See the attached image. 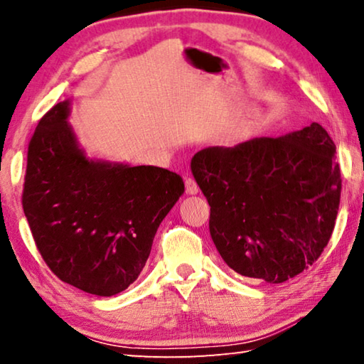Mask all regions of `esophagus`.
Instances as JSON below:
<instances>
[{
    "instance_id": "34e87169",
    "label": "esophagus",
    "mask_w": 364,
    "mask_h": 364,
    "mask_svg": "<svg viewBox=\"0 0 364 364\" xmlns=\"http://www.w3.org/2000/svg\"><path fill=\"white\" fill-rule=\"evenodd\" d=\"M184 186H186V193L188 194H197L199 193V186L193 176H186L184 178Z\"/></svg>"
}]
</instances>
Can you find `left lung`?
<instances>
[{
  "instance_id": "8db88e82",
  "label": "left lung",
  "mask_w": 364,
  "mask_h": 364,
  "mask_svg": "<svg viewBox=\"0 0 364 364\" xmlns=\"http://www.w3.org/2000/svg\"><path fill=\"white\" fill-rule=\"evenodd\" d=\"M334 154L319 123L196 154L191 170L210 205V236L228 267L279 284L318 260L341 204Z\"/></svg>"
}]
</instances>
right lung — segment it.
<instances>
[{
    "mask_svg": "<svg viewBox=\"0 0 364 364\" xmlns=\"http://www.w3.org/2000/svg\"><path fill=\"white\" fill-rule=\"evenodd\" d=\"M67 117L69 101L56 104L30 139L23 213L36 249L60 281L110 297L136 281L184 183L151 165L88 160Z\"/></svg>",
    "mask_w": 364,
    "mask_h": 364,
    "instance_id": "1",
    "label": "right lung"
}]
</instances>
